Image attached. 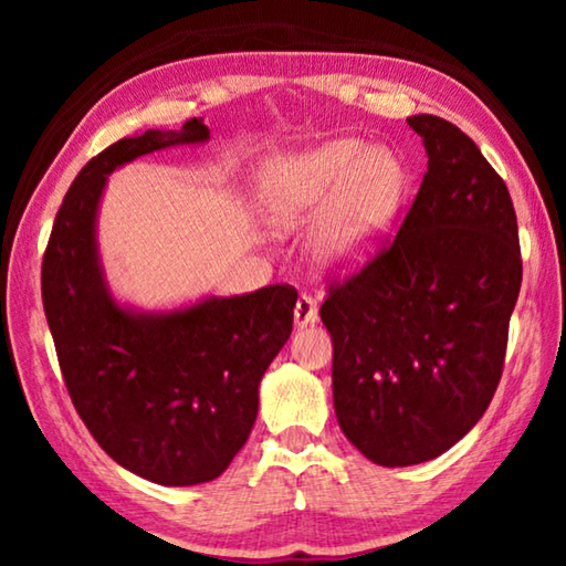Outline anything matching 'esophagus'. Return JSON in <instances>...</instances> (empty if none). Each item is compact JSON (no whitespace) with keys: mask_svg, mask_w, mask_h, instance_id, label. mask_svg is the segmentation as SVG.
<instances>
[{"mask_svg":"<svg viewBox=\"0 0 566 566\" xmlns=\"http://www.w3.org/2000/svg\"><path fill=\"white\" fill-rule=\"evenodd\" d=\"M317 322V302L310 294H300L294 304V324L296 327H306V324Z\"/></svg>","mask_w":566,"mask_h":566,"instance_id":"obj_1","label":"esophagus"}]
</instances>
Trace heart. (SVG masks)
I'll return each instance as SVG.
<instances>
[{"label": "heart", "instance_id": "heart-1", "mask_svg": "<svg viewBox=\"0 0 566 566\" xmlns=\"http://www.w3.org/2000/svg\"><path fill=\"white\" fill-rule=\"evenodd\" d=\"M409 189L401 159L359 139H332L266 161L260 205L274 227H294L317 212L314 254L327 266L352 270L377 252Z\"/></svg>", "mask_w": 566, "mask_h": 566}]
</instances>
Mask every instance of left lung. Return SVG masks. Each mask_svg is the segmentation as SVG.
I'll use <instances>...</instances> for the list:
<instances>
[{
  "instance_id": "left-lung-1",
  "label": "left lung",
  "mask_w": 566,
  "mask_h": 566,
  "mask_svg": "<svg viewBox=\"0 0 566 566\" xmlns=\"http://www.w3.org/2000/svg\"><path fill=\"white\" fill-rule=\"evenodd\" d=\"M429 165L397 237L344 280L322 322L332 334L334 411L381 467L444 454L502 379L522 249L504 179L452 122L417 114Z\"/></svg>"
}]
</instances>
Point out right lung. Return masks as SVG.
<instances>
[{"label": "right lung", "mask_w": 566, "mask_h": 566, "mask_svg": "<svg viewBox=\"0 0 566 566\" xmlns=\"http://www.w3.org/2000/svg\"><path fill=\"white\" fill-rule=\"evenodd\" d=\"M209 139L202 119L114 142L72 181L42 260V302L76 415L114 462L165 486L212 482L244 447L260 381L292 334L296 290L270 284L134 314L102 280L94 219L109 171Z\"/></svg>", "instance_id": "add662e5"}]
</instances>
